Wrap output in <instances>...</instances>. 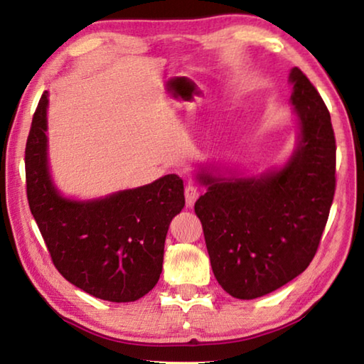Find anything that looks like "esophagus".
<instances>
[{"label": "esophagus", "instance_id": "1", "mask_svg": "<svg viewBox=\"0 0 364 364\" xmlns=\"http://www.w3.org/2000/svg\"><path fill=\"white\" fill-rule=\"evenodd\" d=\"M184 197H186V205L193 207L196 199L199 197V189H197L196 184L186 183V186H184Z\"/></svg>", "mask_w": 364, "mask_h": 364}]
</instances>
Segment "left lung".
Returning <instances> with one entry per match:
<instances>
[{
  "instance_id": "1",
  "label": "left lung",
  "mask_w": 364,
  "mask_h": 364,
  "mask_svg": "<svg viewBox=\"0 0 364 364\" xmlns=\"http://www.w3.org/2000/svg\"><path fill=\"white\" fill-rule=\"evenodd\" d=\"M300 139L284 168L258 178L197 176L194 204L212 269L236 299L276 291L308 268L336 193V136L318 90L299 67L289 75Z\"/></svg>"
}]
</instances>
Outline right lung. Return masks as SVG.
<instances>
[{"label":"right lung","mask_w":364,"mask_h":364,"mask_svg":"<svg viewBox=\"0 0 364 364\" xmlns=\"http://www.w3.org/2000/svg\"><path fill=\"white\" fill-rule=\"evenodd\" d=\"M48 91L26 144L27 199L54 267L93 297L134 301L157 284L171 218L184 207L183 180L165 175L90 202L65 199L48 171Z\"/></svg>","instance_id":"add662e5"}]
</instances>
